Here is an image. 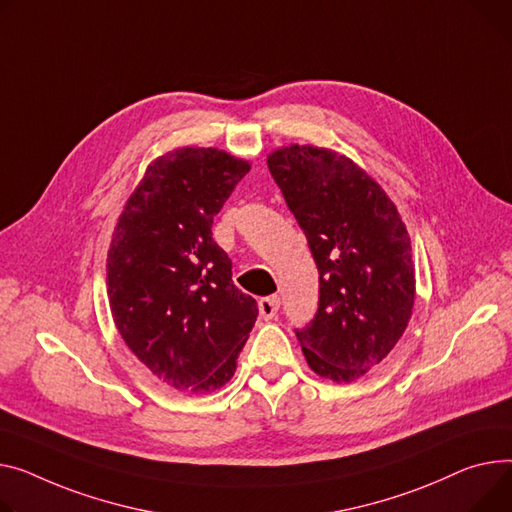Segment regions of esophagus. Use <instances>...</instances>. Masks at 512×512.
<instances>
[{"instance_id":"34e87169","label":"esophagus","mask_w":512,"mask_h":512,"mask_svg":"<svg viewBox=\"0 0 512 512\" xmlns=\"http://www.w3.org/2000/svg\"><path fill=\"white\" fill-rule=\"evenodd\" d=\"M278 311H280V298L278 296H265V298L259 300L261 319H265V321L274 319L278 315Z\"/></svg>"}]
</instances>
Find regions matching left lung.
I'll return each mask as SVG.
<instances>
[{
  "label": "left lung",
  "instance_id": "8db88e82",
  "mask_svg": "<svg viewBox=\"0 0 512 512\" xmlns=\"http://www.w3.org/2000/svg\"><path fill=\"white\" fill-rule=\"evenodd\" d=\"M319 269V309L294 329L309 366L350 383L377 366L412 317V243L387 193L350 158L288 146L267 158Z\"/></svg>",
  "mask_w": 512,
  "mask_h": 512
}]
</instances>
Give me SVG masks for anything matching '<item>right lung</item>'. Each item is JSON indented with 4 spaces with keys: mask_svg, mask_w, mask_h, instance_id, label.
I'll list each match as a JSON object with an SVG mask.
<instances>
[{
    "mask_svg": "<svg viewBox=\"0 0 512 512\" xmlns=\"http://www.w3.org/2000/svg\"><path fill=\"white\" fill-rule=\"evenodd\" d=\"M249 168L216 148L168 152L148 166L113 234V321L129 350L179 391L230 381L259 315L212 238L214 216Z\"/></svg>",
    "mask_w": 512,
    "mask_h": 512,
    "instance_id": "right-lung-1",
    "label": "right lung"
}]
</instances>
